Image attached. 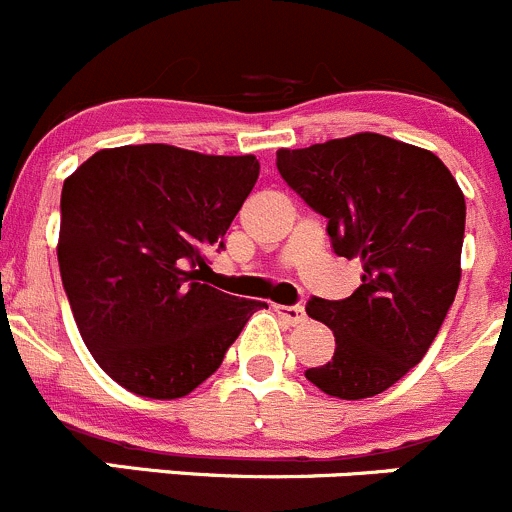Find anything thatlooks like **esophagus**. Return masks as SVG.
<instances>
[{"mask_svg": "<svg viewBox=\"0 0 512 512\" xmlns=\"http://www.w3.org/2000/svg\"><path fill=\"white\" fill-rule=\"evenodd\" d=\"M275 312L287 322V325H300L305 322V310L300 305H275Z\"/></svg>", "mask_w": 512, "mask_h": 512, "instance_id": "34e87169", "label": "esophagus"}]
</instances>
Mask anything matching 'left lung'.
Instances as JSON below:
<instances>
[{"mask_svg": "<svg viewBox=\"0 0 512 512\" xmlns=\"http://www.w3.org/2000/svg\"><path fill=\"white\" fill-rule=\"evenodd\" d=\"M277 172L327 217L335 255L362 265L350 297L307 302L335 335V355L305 377L332 398H372L423 360L453 305L463 192L433 152L375 132L277 150Z\"/></svg>", "mask_w": 512, "mask_h": 512, "instance_id": "left-lung-1", "label": "left lung"}]
</instances>
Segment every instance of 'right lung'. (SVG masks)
<instances>
[{"label": "right lung", "mask_w": 512, "mask_h": 512, "mask_svg": "<svg viewBox=\"0 0 512 512\" xmlns=\"http://www.w3.org/2000/svg\"><path fill=\"white\" fill-rule=\"evenodd\" d=\"M257 175L252 155L127 145L94 152L64 180V292L87 350L130 393H192L267 307L202 285L196 270L225 247Z\"/></svg>", "instance_id": "1"}]
</instances>
